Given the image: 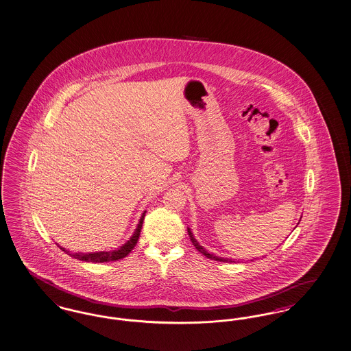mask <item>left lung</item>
Instances as JSON below:
<instances>
[{
    "label": "left lung",
    "mask_w": 351,
    "mask_h": 351,
    "mask_svg": "<svg viewBox=\"0 0 351 351\" xmlns=\"http://www.w3.org/2000/svg\"><path fill=\"white\" fill-rule=\"evenodd\" d=\"M188 234H189L191 241L193 243V245L196 247V250L198 252L202 253L204 256H206V257H208V258H210V260H215V261H223V263H227V261L232 263V260H230V258H222V257H218V256H214V254H211V253L206 252V250H205V248H202V247L197 243L196 239L193 238V235H192V232H191V230H189V228H188Z\"/></svg>",
    "instance_id": "obj_1"
}]
</instances>
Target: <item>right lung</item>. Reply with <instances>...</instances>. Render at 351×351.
Here are the masks:
<instances>
[{
  "instance_id": "add662e5",
  "label": "right lung",
  "mask_w": 351,
  "mask_h": 351,
  "mask_svg": "<svg viewBox=\"0 0 351 351\" xmlns=\"http://www.w3.org/2000/svg\"><path fill=\"white\" fill-rule=\"evenodd\" d=\"M146 213V211H145ZM145 213L141 217L140 223L137 226L133 237L126 241L123 247H120L117 251H110V252H94V253H69V251H65L64 248H61L64 252L69 253L71 257L81 260V261H86V263H108V261H116L120 258H124L129 253L132 252V250L136 247L138 238H140L141 228H142V223H143V218H145Z\"/></svg>"
}]
</instances>
